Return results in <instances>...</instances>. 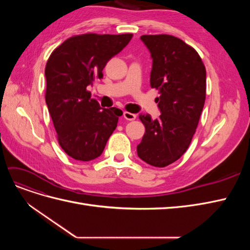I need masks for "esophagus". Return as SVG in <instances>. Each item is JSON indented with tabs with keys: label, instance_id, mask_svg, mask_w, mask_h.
I'll list each match as a JSON object with an SVG mask.
<instances>
[{
	"label": "esophagus",
	"instance_id": "1",
	"mask_svg": "<svg viewBox=\"0 0 250 250\" xmlns=\"http://www.w3.org/2000/svg\"><path fill=\"white\" fill-rule=\"evenodd\" d=\"M123 116H124V118H125L126 120H128V121H133V120H135V118H137V116H135L134 113H131V112H129V111H124Z\"/></svg>",
	"mask_w": 250,
	"mask_h": 250
}]
</instances>
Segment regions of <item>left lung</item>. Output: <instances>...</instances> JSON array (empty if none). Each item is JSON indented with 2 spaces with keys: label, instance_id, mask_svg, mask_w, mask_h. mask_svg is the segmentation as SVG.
Here are the masks:
<instances>
[{
  "label": "left lung",
  "instance_id": "1",
  "mask_svg": "<svg viewBox=\"0 0 250 250\" xmlns=\"http://www.w3.org/2000/svg\"><path fill=\"white\" fill-rule=\"evenodd\" d=\"M152 58L151 87L160 90L155 101L158 119L140 115L145 134L137 147L142 161L166 167L183 155L197 128L206 101L207 72L195 49L168 34L142 35Z\"/></svg>",
  "mask_w": 250,
  "mask_h": 250
}]
</instances>
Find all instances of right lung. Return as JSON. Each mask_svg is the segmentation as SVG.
Segmentation results:
<instances>
[{
	"mask_svg": "<svg viewBox=\"0 0 250 250\" xmlns=\"http://www.w3.org/2000/svg\"><path fill=\"white\" fill-rule=\"evenodd\" d=\"M132 34L87 33L70 37L50 55L44 75L46 103L60 147L74 160L100 156L123 111L102 108L87 87L103 77L108 60L122 51Z\"/></svg>",
	"mask_w": 250,
	"mask_h": 250,
	"instance_id": "right-lung-1",
	"label": "right lung"
}]
</instances>
